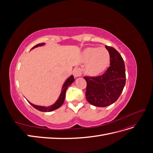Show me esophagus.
<instances>
[{
	"label": "esophagus",
	"mask_w": 153,
	"mask_h": 153,
	"mask_svg": "<svg viewBox=\"0 0 153 153\" xmlns=\"http://www.w3.org/2000/svg\"><path fill=\"white\" fill-rule=\"evenodd\" d=\"M73 75L75 78L80 76L82 75V70L80 68H76L73 70Z\"/></svg>",
	"instance_id": "1"
}]
</instances>
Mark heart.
Instances as JSON below:
<instances>
[{
  "label": "heart",
  "mask_w": 153,
  "mask_h": 153,
  "mask_svg": "<svg viewBox=\"0 0 153 153\" xmlns=\"http://www.w3.org/2000/svg\"><path fill=\"white\" fill-rule=\"evenodd\" d=\"M84 61H88L86 73L91 76H96L103 72L110 63V53L104 47L86 48L83 52Z\"/></svg>",
  "instance_id": "obj_1"
}]
</instances>
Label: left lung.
<instances>
[{
    "label": "left lung",
    "mask_w": 153,
    "mask_h": 153,
    "mask_svg": "<svg viewBox=\"0 0 153 153\" xmlns=\"http://www.w3.org/2000/svg\"><path fill=\"white\" fill-rule=\"evenodd\" d=\"M110 53V67L102 75L85 76L86 99L90 104L105 107L115 102L126 84L125 65L121 55L114 48L105 46Z\"/></svg>",
    "instance_id": "1"
}]
</instances>
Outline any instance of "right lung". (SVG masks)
<instances>
[{"instance_id":"1","label":"right lung","mask_w":153,"mask_h":153,"mask_svg":"<svg viewBox=\"0 0 153 153\" xmlns=\"http://www.w3.org/2000/svg\"><path fill=\"white\" fill-rule=\"evenodd\" d=\"M45 43H39L36 45V46L33 48H32L31 50L34 49L35 48H37L38 47H41V46H43L45 45ZM75 81V78H74V76L73 75H71L69 77H68L66 80L64 82V84L62 87V89H61V94L59 95V98L57 99V100L55 101V102L50 106H39V105H34L33 103H30V101H29L28 100V102L33 106L34 108H35L36 109L38 110L41 112H52V111H53L55 110H56L57 108H59V107H61V106L62 105V104L64 103V100H65V97H66V90L68 89V87L72 83Z\"/></svg>"}]
</instances>
